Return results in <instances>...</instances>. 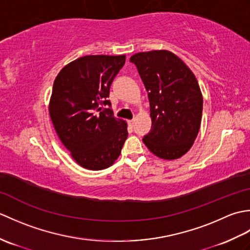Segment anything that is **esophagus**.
Masks as SVG:
<instances>
[{
	"label": "esophagus",
	"instance_id": "esophagus-1",
	"mask_svg": "<svg viewBox=\"0 0 250 250\" xmlns=\"http://www.w3.org/2000/svg\"><path fill=\"white\" fill-rule=\"evenodd\" d=\"M128 124H129V125H130V126H133V125H134V120H129V121H128Z\"/></svg>",
	"mask_w": 250,
	"mask_h": 250
}]
</instances>
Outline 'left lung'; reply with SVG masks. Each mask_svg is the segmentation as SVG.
Instances as JSON below:
<instances>
[{
  "label": "left lung",
  "instance_id": "8db88e82",
  "mask_svg": "<svg viewBox=\"0 0 250 250\" xmlns=\"http://www.w3.org/2000/svg\"><path fill=\"white\" fill-rule=\"evenodd\" d=\"M148 91L151 131L143 142L164 160L183 157L198 136L203 97L190 68L168 50L137 52L130 58Z\"/></svg>",
  "mask_w": 250,
  "mask_h": 250
}]
</instances>
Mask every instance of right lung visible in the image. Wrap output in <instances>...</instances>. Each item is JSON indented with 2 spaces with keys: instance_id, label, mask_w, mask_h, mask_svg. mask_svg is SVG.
Masks as SVG:
<instances>
[{
  "instance_id": "add662e5",
  "label": "right lung",
  "mask_w": 250,
  "mask_h": 250,
  "mask_svg": "<svg viewBox=\"0 0 250 250\" xmlns=\"http://www.w3.org/2000/svg\"><path fill=\"white\" fill-rule=\"evenodd\" d=\"M125 56H84L58 74L49 115L62 144L83 168L100 171L113 166L128 137V125L115 118L106 98Z\"/></svg>"
}]
</instances>
